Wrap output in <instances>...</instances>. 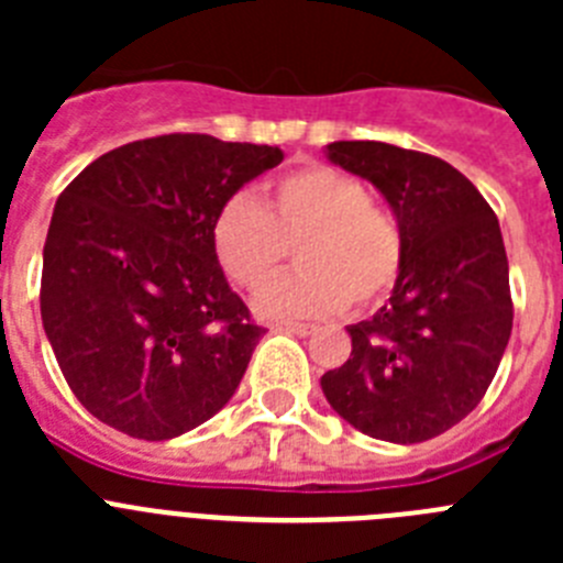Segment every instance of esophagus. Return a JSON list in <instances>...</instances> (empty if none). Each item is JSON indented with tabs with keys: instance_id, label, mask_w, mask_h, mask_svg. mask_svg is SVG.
<instances>
[{
	"instance_id": "esophagus-1",
	"label": "esophagus",
	"mask_w": 563,
	"mask_h": 563,
	"mask_svg": "<svg viewBox=\"0 0 563 563\" xmlns=\"http://www.w3.org/2000/svg\"><path fill=\"white\" fill-rule=\"evenodd\" d=\"M278 332H290V335H312L316 332V327L312 324H296V321H282V324H276Z\"/></svg>"
}]
</instances>
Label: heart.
<instances>
[{
  "label": "heart",
  "instance_id": "1",
  "mask_svg": "<svg viewBox=\"0 0 563 563\" xmlns=\"http://www.w3.org/2000/svg\"><path fill=\"white\" fill-rule=\"evenodd\" d=\"M299 247L302 271L264 282ZM213 256L236 287L258 290L267 318H316L343 307H369L395 287L402 236L395 217L372 200L357 177L327 163L290 168L262 202L231 197L211 225Z\"/></svg>",
  "mask_w": 563,
  "mask_h": 563
}]
</instances>
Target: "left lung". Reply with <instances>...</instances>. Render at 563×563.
Here are the masks:
<instances>
[{
    "instance_id": "8db88e82",
    "label": "left lung",
    "mask_w": 563,
    "mask_h": 563,
    "mask_svg": "<svg viewBox=\"0 0 563 563\" xmlns=\"http://www.w3.org/2000/svg\"><path fill=\"white\" fill-rule=\"evenodd\" d=\"M335 166L386 197L402 267L369 321L346 327L350 361L321 377L332 409L375 440H431L479 406L514 330L507 253L494 208L434 154L335 141Z\"/></svg>"
}]
</instances>
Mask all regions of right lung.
I'll return each mask as SVG.
<instances>
[{
  "instance_id": "obj_1",
  "label": "right lung",
  "mask_w": 563,
  "mask_h": 563,
  "mask_svg": "<svg viewBox=\"0 0 563 563\" xmlns=\"http://www.w3.org/2000/svg\"><path fill=\"white\" fill-rule=\"evenodd\" d=\"M285 154L211 134L146 137L62 191L42 267V321L84 409L137 440H172L236 391L265 327L228 287L213 217Z\"/></svg>"
}]
</instances>
